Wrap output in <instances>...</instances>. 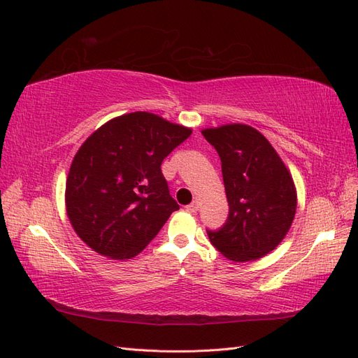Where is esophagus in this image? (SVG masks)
<instances>
[{"label":"esophagus","instance_id":"obj_1","mask_svg":"<svg viewBox=\"0 0 358 358\" xmlns=\"http://www.w3.org/2000/svg\"><path fill=\"white\" fill-rule=\"evenodd\" d=\"M186 210L190 213H196L198 212V203L196 201H194V203H190L189 206H186Z\"/></svg>","mask_w":358,"mask_h":358}]
</instances>
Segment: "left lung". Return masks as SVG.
Returning a JSON list of instances; mask_svg holds the SVG:
<instances>
[{
    "mask_svg": "<svg viewBox=\"0 0 358 358\" xmlns=\"http://www.w3.org/2000/svg\"><path fill=\"white\" fill-rule=\"evenodd\" d=\"M222 162L230 213L207 231L215 248L233 262L264 257L281 243L296 213V189L286 164L260 131L245 124L204 128Z\"/></svg>",
    "mask_w": 358,
    "mask_h": 358,
    "instance_id": "obj_1",
    "label": "left lung"
}]
</instances>
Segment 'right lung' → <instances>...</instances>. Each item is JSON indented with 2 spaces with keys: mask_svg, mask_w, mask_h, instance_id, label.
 I'll list each match as a JSON object with an SVG mask.
<instances>
[{
  "mask_svg": "<svg viewBox=\"0 0 358 358\" xmlns=\"http://www.w3.org/2000/svg\"><path fill=\"white\" fill-rule=\"evenodd\" d=\"M192 128L159 115L133 112L110 119L80 146L66 180L69 222L89 248L107 259H133L172 212L162 162Z\"/></svg>",
  "mask_w": 358,
  "mask_h": 358,
  "instance_id": "right-lung-1",
  "label": "right lung"
}]
</instances>
